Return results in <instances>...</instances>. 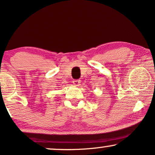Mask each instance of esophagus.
Listing matches in <instances>:
<instances>
[{"mask_svg": "<svg viewBox=\"0 0 155 155\" xmlns=\"http://www.w3.org/2000/svg\"><path fill=\"white\" fill-rule=\"evenodd\" d=\"M80 80H74L73 81V84L74 85H75L76 87H78V86L80 85Z\"/></svg>", "mask_w": 155, "mask_h": 155, "instance_id": "esophagus-1", "label": "esophagus"}]
</instances>
